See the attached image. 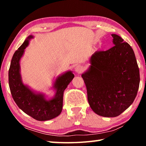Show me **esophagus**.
<instances>
[{
    "label": "esophagus",
    "instance_id": "34e87169",
    "mask_svg": "<svg viewBox=\"0 0 146 146\" xmlns=\"http://www.w3.org/2000/svg\"><path fill=\"white\" fill-rule=\"evenodd\" d=\"M83 70H84V68H82V66H80V65L76 66V68H75V71L76 72V73L80 74V73H81L82 72Z\"/></svg>",
    "mask_w": 146,
    "mask_h": 146
}]
</instances>
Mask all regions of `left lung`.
Masks as SVG:
<instances>
[{"label":"left lung","mask_w":146,"mask_h":146,"mask_svg":"<svg viewBox=\"0 0 146 146\" xmlns=\"http://www.w3.org/2000/svg\"><path fill=\"white\" fill-rule=\"evenodd\" d=\"M115 46L91 56L90 70L82 75L88 102L97 115H120L132 104L140 84V73L131 47L111 35Z\"/></svg>","instance_id":"left-lung-1"}]
</instances>
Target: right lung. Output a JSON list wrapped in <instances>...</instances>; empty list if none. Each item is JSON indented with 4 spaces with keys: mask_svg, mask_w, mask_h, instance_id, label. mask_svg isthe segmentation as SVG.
<instances>
[{
    "mask_svg": "<svg viewBox=\"0 0 146 146\" xmlns=\"http://www.w3.org/2000/svg\"><path fill=\"white\" fill-rule=\"evenodd\" d=\"M29 36L13 54L9 69V86L13 100L18 107L38 121H45L55 118L60 114L62 110L63 94L65 89L74 77L71 71H68L56 79L55 88V97L52 100H46L42 95H36L24 85L20 75L19 61L24 49L28 46Z\"/></svg>",
    "mask_w": 146,
    "mask_h": 146,
    "instance_id": "obj_1",
    "label": "right lung"
}]
</instances>
